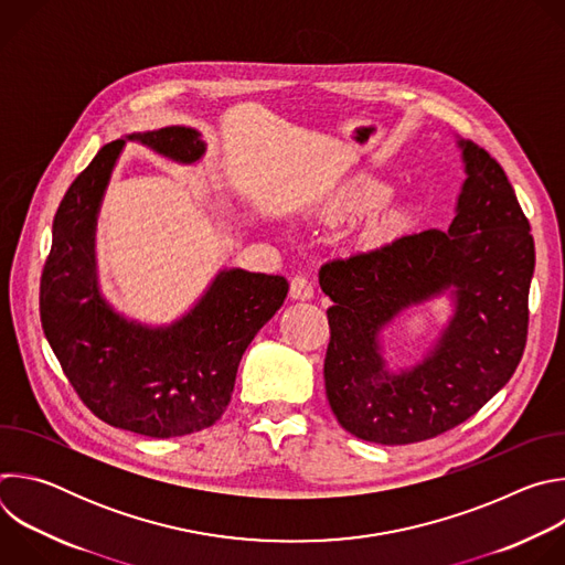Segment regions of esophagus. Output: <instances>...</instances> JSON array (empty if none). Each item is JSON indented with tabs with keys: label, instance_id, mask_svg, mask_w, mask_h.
Here are the masks:
<instances>
[{
	"label": "esophagus",
	"instance_id": "1",
	"mask_svg": "<svg viewBox=\"0 0 565 565\" xmlns=\"http://www.w3.org/2000/svg\"><path fill=\"white\" fill-rule=\"evenodd\" d=\"M290 297L292 299H310L312 297V284H310V279L308 277H303V275H295L292 279H290Z\"/></svg>",
	"mask_w": 565,
	"mask_h": 565
}]
</instances>
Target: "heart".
I'll list each match as a JSON object with an SVG mask.
<instances>
[{
    "label": "heart",
    "mask_w": 565,
    "mask_h": 565,
    "mask_svg": "<svg viewBox=\"0 0 565 565\" xmlns=\"http://www.w3.org/2000/svg\"><path fill=\"white\" fill-rule=\"evenodd\" d=\"M388 194L391 190L382 181L373 177H355L333 194L329 201V214L338 218L362 216L377 210L388 199Z\"/></svg>",
    "instance_id": "b5f03b06"
}]
</instances>
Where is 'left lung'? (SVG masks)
Listing matches in <instances>:
<instances>
[{
	"label": "left lung",
	"instance_id": "8db88e82",
	"mask_svg": "<svg viewBox=\"0 0 565 565\" xmlns=\"http://www.w3.org/2000/svg\"><path fill=\"white\" fill-rule=\"evenodd\" d=\"M458 145L467 179L449 230L397 236L319 268V286L333 299L327 397L338 423L369 443L409 445L458 427L508 384L523 358L534 273L530 223L499 160L469 140ZM445 289L457 301L450 327L420 365L388 374L379 331Z\"/></svg>",
	"mask_w": 565,
	"mask_h": 565
}]
</instances>
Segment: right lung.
<instances>
[{"label": "right lung", "instance_id": "obj_1", "mask_svg": "<svg viewBox=\"0 0 565 565\" xmlns=\"http://www.w3.org/2000/svg\"><path fill=\"white\" fill-rule=\"evenodd\" d=\"M127 140L179 163L205 151L190 127L131 134L105 145L66 190L40 281L44 335L77 397L103 423L149 438L212 427L230 405L241 355L281 308L279 275L223 270L172 327L149 329L111 310L98 292L94 234L111 170Z\"/></svg>", "mask_w": 565, "mask_h": 565}]
</instances>
